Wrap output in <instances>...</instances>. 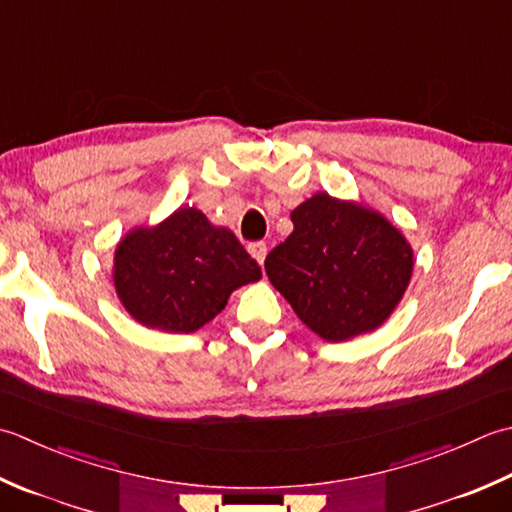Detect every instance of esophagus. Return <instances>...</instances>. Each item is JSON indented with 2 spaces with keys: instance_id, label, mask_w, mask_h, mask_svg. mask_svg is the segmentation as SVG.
I'll return each mask as SVG.
<instances>
[{
  "instance_id": "obj_1",
  "label": "esophagus",
  "mask_w": 512,
  "mask_h": 512,
  "mask_svg": "<svg viewBox=\"0 0 512 512\" xmlns=\"http://www.w3.org/2000/svg\"><path fill=\"white\" fill-rule=\"evenodd\" d=\"M248 253L257 259V264H264V259H266V244H264V242H250V244H248Z\"/></svg>"
}]
</instances>
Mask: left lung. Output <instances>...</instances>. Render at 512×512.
I'll use <instances>...</instances> for the list:
<instances>
[{
  "mask_svg": "<svg viewBox=\"0 0 512 512\" xmlns=\"http://www.w3.org/2000/svg\"><path fill=\"white\" fill-rule=\"evenodd\" d=\"M293 233L266 257V275L326 342L382 326L413 275V248L377 210L317 193L293 213Z\"/></svg>",
  "mask_w": 512,
  "mask_h": 512,
  "instance_id": "1",
  "label": "left lung"
}]
</instances>
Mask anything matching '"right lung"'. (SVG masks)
Here are the masks:
<instances>
[{"label": "right lung", "mask_w": 512, "mask_h": 512, "mask_svg": "<svg viewBox=\"0 0 512 512\" xmlns=\"http://www.w3.org/2000/svg\"><path fill=\"white\" fill-rule=\"evenodd\" d=\"M259 277L239 239L190 206L153 228H133L115 250L119 302L135 322L164 333H195L222 313L235 288Z\"/></svg>", "instance_id": "right-lung-1"}]
</instances>
